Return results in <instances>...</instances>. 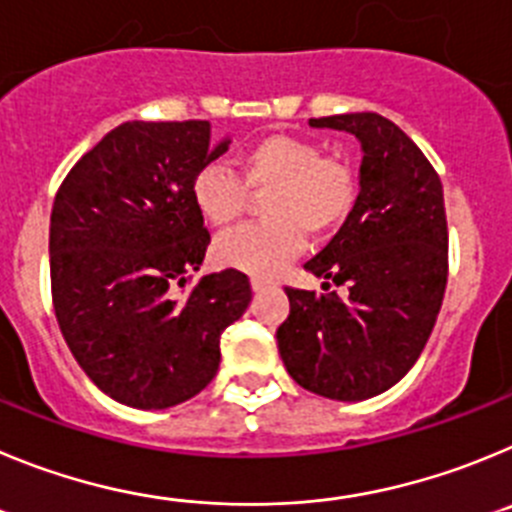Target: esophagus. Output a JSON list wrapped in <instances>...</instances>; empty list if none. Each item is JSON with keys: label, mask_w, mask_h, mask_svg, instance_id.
<instances>
[{"label": "esophagus", "mask_w": 512, "mask_h": 512, "mask_svg": "<svg viewBox=\"0 0 512 512\" xmlns=\"http://www.w3.org/2000/svg\"><path fill=\"white\" fill-rule=\"evenodd\" d=\"M265 288H267V280L252 278V290H255V293H260V290H265Z\"/></svg>", "instance_id": "34e87169"}]
</instances>
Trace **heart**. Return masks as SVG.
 <instances>
[{"label":"heart","mask_w":512,"mask_h":512,"mask_svg":"<svg viewBox=\"0 0 512 512\" xmlns=\"http://www.w3.org/2000/svg\"><path fill=\"white\" fill-rule=\"evenodd\" d=\"M247 193H267L262 201L267 222L216 239L214 260L270 278L303 250L306 232L324 237L347 222L357 204V176L342 160L324 158L316 142L270 135L242 153L237 176L224 165H206L191 186L193 206L216 229L237 222Z\"/></svg>","instance_id":"b5f03b06"}]
</instances>
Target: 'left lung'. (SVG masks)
<instances>
[{"mask_svg": "<svg viewBox=\"0 0 512 512\" xmlns=\"http://www.w3.org/2000/svg\"><path fill=\"white\" fill-rule=\"evenodd\" d=\"M308 124L349 132L362 147L357 204L306 262L308 273L349 293L285 288L290 313L275 336L301 388L354 403L403 380L434 331L449 273L444 191L416 142L380 114Z\"/></svg>", "mask_w": 512, "mask_h": 512, "instance_id": "8db88e82", "label": "left lung"}]
</instances>
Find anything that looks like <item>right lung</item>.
Masks as SVG:
<instances>
[{
	"label": "right lung",
	"mask_w": 512,
	"mask_h": 512,
	"mask_svg": "<svg viewBox=\"0 0 512 512\" xmlns=\"http://www.w3.org/2000/svg\"><path fill=\"white\" fill-rule=\"evenodd\" d=\"M209 122H124L71 168L50 214L55 319L81 370L117 403L163 411L219 370V336L247 311L239 270L173 285L204 262L211 237L193 178L229 150Z\"/></svg>",
	"instance_id": "obj_1"
}]
</instances>
